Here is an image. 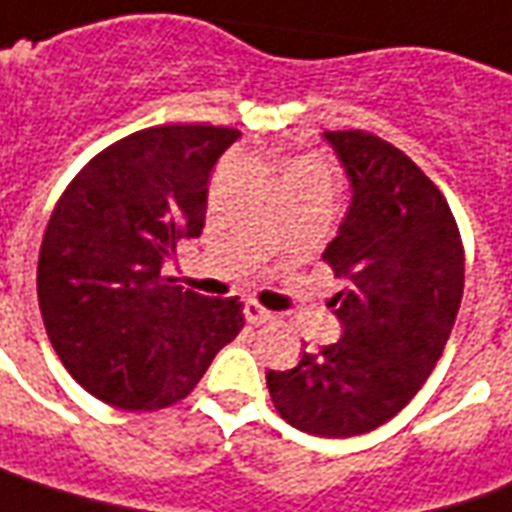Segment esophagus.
<instances>
[{"label": "esophagus", "instance_id": "esophagus-1", "mask_svg": "<svg viewBox=\"0 0 512 512\" xmlns=\"http://www.w3.org/2000/svg\"><path fill=\"white\" fill-rule=\"evenodd\" d=\"M245 320H248L250 325H264V322L273 320V314H270L267 308L259 306V303H245Z\"/></svg>", "mask_w": 512, "mask_h": 512}]
</instances>
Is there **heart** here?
I'll return each instance as SVG.
<instances>
[{
	"label": "heart",
	"instance_id": "obj_1",
	"mask_svg": "<svg viewBox=\"0 0 512 512\" xmlns=\"http://www.w3.org/2000/svg\"><path fill=\"white\" fill-rule=\"evenodd\" d=\"M295 176H320V179H331V170L322 165L320 159H300L295 162L289 173H286V179H295Z\"/></svg>",
	"mask_w": 512,
	"mask_h": 512
}]
</instances>
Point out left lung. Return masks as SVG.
Listing matches in <instances>:
<instances>
[{"label": "left lung", "instance_id": "8db88e82", "mask_svg": "<svg viewBox=\"0 0 512 512\" xmlns=\"http://www.w3.org/2000/svg\"><path fill=\"white\" fill-rule=\"evenodd\" d=\"M353 181V206L322 253L344 289L342 339L267 372L281 419L322 438L369 433L413 400L444 353L466 253L444 192L400 148L361 129L325 132Z\"/></svg>", "mask_w": 512, "mask_h": 512}]
</instances>
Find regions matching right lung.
Instances as JSON below:
<instances>
[{"label":"right lung","instance_id":"right-lung-1","mask_svg":"<svg viewBox=\"0 0 512 512\" xmlns=\"http://www.w3.org/2000/svg\"><path fill=\"white\" fill-rule=\"evenodd\" d=\"M231 126L165 123L126 134L76 173L38 256V306L82 389L123 411L184 400L245 328L237 297L165 284L159 264L201 237L209 173Z\"/></svg>","mask_w":512,"mask_h":512}]
</instances>
